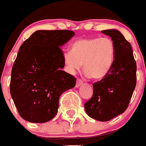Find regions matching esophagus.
<instances>
[{
    "label": "esophagus",
    "instance_id": "esophagus-1",
    "mask_svg": "<svg viewBox=\"0 0 146 146\" xmlns=\"http://www.w3.org/2000/svg\"><path fill=\"white\" fill-rule=\"evenodd\" d=\"M82 84H83V82H82V80L78 78V79L77 80V82H76V85H75V87L78 88V87H79V86H81V85H82Z\"/></svg>",
    "mask_w": 146,
    "mask_h": 146
}]
</instances>
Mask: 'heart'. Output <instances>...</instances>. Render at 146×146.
Listing matches in <instances>:
<instances>
[{"label":"heart","instance_id":"heart-1","mask_svg":"<svg viewBox=\"0 0 146 146\" xmlns=\"http://www.w3.org/2000/svg\"><path fill=\"white\" fill-rule=\"evenodd\" d=\"M115 60L112 40L103 38H80L71 45L70 52L64 54V63L72 74L83 64L86 74L95 80H101L109 73Z\"/></svg>","mask_w":146,"mask_h":146}]
</instances>
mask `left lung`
<instances>
[{
  "instance_id": "obj_1",
  "label": "left lung",
  "mask_w": 146,
  "mask_h": 146,
  "mask_svg": "<svg viewBox=\"0 0 146 146\" xmlns=\"http://www.w3.org/2000/svg\"><path fill=\"white\" fill-rule=\"evenodd\" d=\"M102 32L109 35L115 45L113 66L106 77L93 83L92 97L85 104L88 115L109 121L126 110L136 85V62L131 44L117 30Z\"/></svg>"
}]
</instances>
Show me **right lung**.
Returning <instances> with one entry per match:
<instances>
[{"mask_svg": "<svg viewBox=\"0 0 146 146\" xmlns=\"http://www.w3.org/2000/svg\"><path fill=\"white\" fill-rule=\"evenodd\" d=\"M69 30L37 31L20 47L13 64L10 92L22 119L34 123L56 115L59 98L76 85V78L62 70L61 46L74 36Z\"/></svg>", "mask_w": 146, "mask_h": 146, "instance_id": "1", "label": "right lung"}]
</instances>
